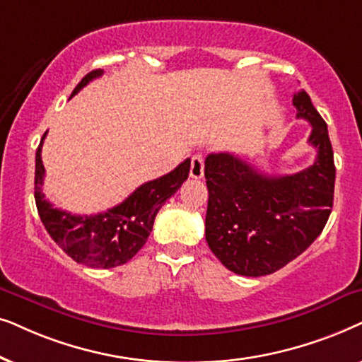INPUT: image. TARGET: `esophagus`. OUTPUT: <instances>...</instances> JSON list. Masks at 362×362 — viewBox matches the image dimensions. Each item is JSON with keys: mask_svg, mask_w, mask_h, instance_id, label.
I'll return each mask as SVG.
<instances>
[{"mask_svg": "<svg viewBox=\"0 0 362 362\" xmlns=\"http://www.w3.org/2000/svg\"><path fill=\"white\" fill-rule=\"evenodd\" d=\"M190 177L192 178H202L204 177V156L202 153H195L190 162Z\"/></svg>", "mask_w": 362, "mask_h": 362, "instance_id": "34e87169", "label": "esophagus"}]
</instances>
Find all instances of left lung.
<instances>
[{"label":"left lung","mask_w":362,"mask_h":362,"mask_svg":"<svg viewBox=\"0 0 362 362\" xmlns=\"http://www.w3.org/2000/svg\"><path fill=\"white\" fill-rule=\"evenodd\" d=\"M296 117L311 124L313 165L293 175H264L233 153L205 158L206 243L221 264L242 276H264L305 252L325 228L334 199V153L327 125L305 90Z\"/></svg>","instance_id":"left-lung-1"}]
</instances>
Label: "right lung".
Returning <instances> with one entry per match:
<instances>
[{
  "instance_id": "obj_1",
  "label": "right lung",
  "mask_w": 362,
  "mask_h": 362,
  "mask_svg": "<svg viewBox=\"0 0 362 362\" xmlns=\"http://www.w3.org/2000/svg\"><path fill=\"white\" fill-rule=\"evenodd\" d=\"M104 71L95 69L83 77L72 95L79 93ZM46 134L36 151L35 199L40 218L49 237L69 255L74 262L90 268H114L132 259L146 245L151 235L157 211L167 199L180 189L189 177L190 158L156 180L146 182L132 192L122 204L98 215H72L69 211L54 209L42 194L45 165L41 148Z\"/></svg>"
}]
</instances>
